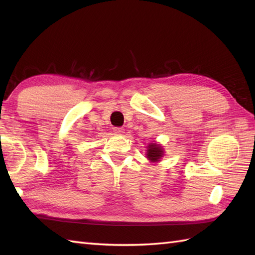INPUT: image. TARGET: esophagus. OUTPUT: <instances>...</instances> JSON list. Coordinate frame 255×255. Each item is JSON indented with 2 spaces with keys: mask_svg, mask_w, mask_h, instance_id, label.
Returning <instances> with one entry per match:
<instances>
[{
  "mask_svg": "<svg viewBox=\"0 0 255 255\" xmlns=\"http://www.w3.org/2000/svg\"><path fill=\"white\" fill-rule=\"evenodd\" d=\"M114 132L117 133V134H123L125 132V129L122 127H115L114 128Z\"/></svg>",
  "mask_w": 255,
  "mask_h": 255,
  "instance_id": "34e87169",
  "label": "esophagus"
}]
</instances>
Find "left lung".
<instances>
[{"mask_svg": "<svg viewBox=\"0 0 255 255\" xmlns=\"http://www.w3.org/2000/svg\"><path fill=\"white\" fill-rule=\"evenodd\" d=\"M164 151L160 144L150 143L147 150V158L150 162H159L160 159L163 156Z\"/></svg>", "mask_w": 255, "mask_h": 255, "instance_id": "obj_1", "label": "left lung"}]
</instances>
